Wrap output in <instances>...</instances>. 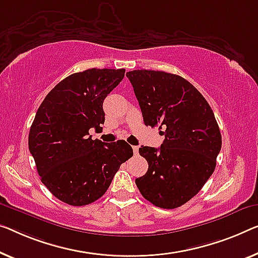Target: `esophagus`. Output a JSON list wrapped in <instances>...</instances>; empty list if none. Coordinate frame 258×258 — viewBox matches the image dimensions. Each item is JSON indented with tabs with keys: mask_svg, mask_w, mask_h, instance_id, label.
Masks as SVG:
<instances>
[{
	"mask_svg": "<svg viewBox=\"0 0 258 258\" xmlns=\"http://www.w3.org/2000/svg\"><path fill=\"white\" fill-rule=\"evenodd\" d=\"M133 153H134V155H138V153H139V147H138V146H133Z\"/></svg>",
	"mask_w": 258,
	"mask_h": 258,
	"instance_id": "esophagus-1",
	"label": "esophagus"
}]
</instances>
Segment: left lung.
I'll return each mask as SVG.
<instances>
[{
    "label": "left lung",
    "mask_w": 258,
    "mask_h": 258,
    "mask_svg": "<svg viewBox=\"0 0 258 258\" xmlns=\"http://www.w3.org/2000/svg\"><path fill=\"white\" fill-rule=\"evenodd\" d=\"M126 76L145 125L159 126L164 136L160 148H139L148 170L136 184L153 205L176 209L195 197L213 174L221 149L218 122L204 96L182 76L147 69Z\"/></svg>",
    "instance_id": "obj_1"
}]
</instances>
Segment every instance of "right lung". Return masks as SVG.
Segmentation results:
<instances>
[{
	"label": "right lung",
	"instance_id": "1",
	"mask_svg": "<svg viewBox=\"0 0 258 258\" xmlns=\"http://www.w3.org/2000/svg\"><path fill=\"white\" fill-rule=\"evenodd\" d=\"M125 69L91 68L67 76L48 92L29 133V149L41 182L61 202L83 206L101 198L121 163L133 155L127 142L92 140L104 124L103 102Z\"/></svg>",
	"mask_w": 258,
	"mask_h": 258
}]
</instances>
